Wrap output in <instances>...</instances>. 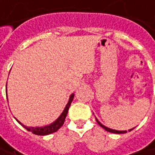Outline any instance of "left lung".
I'll use <instances>...</instances> for the list:
<instances>
[{"mask_svg":"<svg viewBox=\"0 0 155 155\" xmlns=\"http://www.w3.org/2000/svg\"><path fill=\"white\" fill-rule=\"evenodd\" d=\"M96 121H97V123L99 124V125L101 126L103 129H104L106 131H108V132H110V133H115V134H124V133H126L127 132V130H123V131H121V130H111V129H109V128H107V127H105L104 125H103L100 122H99L97 118H96ZM134 129V128H133ZM133 129H131V130H130V131H131Z\"/></svg>","mask_w":155,"mask_h":155,"instance_id":"obj_1","label":"left lung"}]
</instances>
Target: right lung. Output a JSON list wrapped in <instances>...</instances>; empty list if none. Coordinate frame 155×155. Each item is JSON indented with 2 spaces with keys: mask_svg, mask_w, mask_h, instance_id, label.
I'll list each match as a JSON object with an SVG mask.
<instances>
[{
  "mask_svg": "<svg viewBox=\"0 0 155 155\" xmlns=\"http://www.w3.org/2000/svg\"><path fill=\"white\" fill-rule=\"evenodd\" d=\"M74 97V94H72L70 95L69 100H68L67 105H66L64 110L62 111V113L61 114V116H60L54 123H52L50 125L45 126V127H36V128H33V127H27V126H25L24 124H22L17 120L16 118H15V119L18 121L19 124H20L21 125L23 126L25 129H26L28 131L32 132L35 135H38V136H46V135L52 134V133H54V132H56V131L58 130L61 126H62V124H64V121H65V118H66V117H67L68 111V109H69L70 104L72 103ZM7 99H8V96H7Z\"/></svg>",
  "mask_w": 155,
  "mask_h": 155,
  "instance_id": "right-lung-1",
  "label": "right lung"
}]
</instances>
